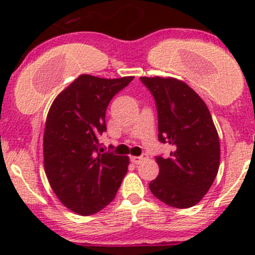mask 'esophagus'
Listing matches in <instances>:
<instances>
[{"instance_id":"34e87169","label":"esophagus","mask_w":255,"mask_h":255,"mask_svg":"<svg viewBox=\"0 0 255 255\" xmlns=\"http://www.w3.org/2000/svg\"><path fill=\"white\" fill-rule=\"evenodd\" d=\"M144 160V156H130V161L134 164H140Z\"/></svg>"}]
</instances>
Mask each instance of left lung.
<instances>
[{"label":"left lung","instance_id":"left-lung-1","mask_svg":"<svg viewBox=\"0 0 255 255\" xmlns=\"http://www.w3.org/2000/svg\"><path fill=\"white\" fill-rule=\"evenodd\" d=\"M153 95L158 112V138L173 148L155 156L159 175L151 194L175 208L195 206L212 186L220 166V139L201 97L173 78H140Z\"/></svg>","mask_w":255,"mask_h":255}]
</instances>
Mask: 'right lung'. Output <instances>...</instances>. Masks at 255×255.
Listing matches in <instances>:
<instances>
[{
	"instance_id": "obj_1",
	"label": "right lung",
	"mask_w": 255,
	"mask_h": 255,
	"mask_svg": "<svg viewBox=\"0 0 255 255\" xmlns=\"http://www.w3.org/2000/svg\"><path fill=\"white\" fill-rule=\"evenodd\" d=\"M133 79L80 75L49 110L43 139L45 174L61 204L78 215L106 207L127 174L128 156L104 153L99 138L107 130V106Z\"/></svg>"
}]
</instances>
